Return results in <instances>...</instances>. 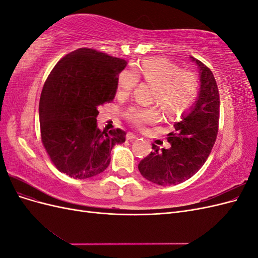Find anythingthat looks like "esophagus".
Here are the masks:
<instances>
[{
    "instance_id": "esophagus-1",
    "label": "esophagus",
    "mask_w": 258,
    "mask_h": 258,
    "mask_svg": "<svg viewBox=\"0 0 258 258\" xmlns=\"http://www.w3.org/2000/svg\"><path fill=\"white\" fill-rule=\"evenodd\" d=\"M138 139V136L134 135L132 132H128L127 134V140H129V141H134V140Z\"/></svg>"
}]
</instances>
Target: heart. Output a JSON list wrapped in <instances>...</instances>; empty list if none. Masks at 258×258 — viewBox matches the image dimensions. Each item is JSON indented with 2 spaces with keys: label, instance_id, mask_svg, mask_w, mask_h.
Listing matches in <instances>:
<instances>
[{
  "label": "heart",
  "instance_id": "1",
  "mask_svg": "<svg viewBox=\"0 0 258 258\" xmlns=\"http://www.w3.org/2000/svg\"><path fill=\"white\" fill-rule=\"evenodd\" d=\"M140 79L155 86L153 100L159 102L170 116L185 112L198 96L197 76L190 71H182L166 59H146L132 70H124L118 79L119 93L128 95L137 87ZM123 115L130 123L140 128L159 121L161 117L157 108L138 105L128 107Z\"/></svg>",
  "mask_w": 258,
  "mask_h": 258
}]
</instances>
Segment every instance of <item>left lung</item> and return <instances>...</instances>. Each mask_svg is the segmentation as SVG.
<instances>
[{
  "mask_svg": "<svg viewBox=\"0 0 258 258\" xmlns=\"http://www.w3.org/2000/svg\"><path fill=\"white\" fill-rule=\"evenodd\" d=\"M200 70V92L196 104L182 115L168 135L170 148L152 144L153 152L139 163L148 181L161 186L176 185L196 174L215 144L220 121V93L211 70L191 57Z\"/></svg>",
  "mask_w": 258,
  "mask_h": 258,
  "instance_id": "1",
  "label": "left lung"
}]
</instances>
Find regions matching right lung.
Wrapping results in <instances>:
<instances>
[{"label":"right lung","mask_w":258,"mask_h":258,"mask_svg":"<svg viewBox=\"0 0 258 258\" xmlns=\"http://www.w3.org/2000/svg\"><path fill=\"white\" fill-rule=\"evenodd\" d=\"M127 61L79 48L54 66L40 99L42 143L53 166L73 178L96 176L108 167L111 151L126 132L97 127L98 107L114 100Z\"/></svg>","instance_id":"add662e5"}]
</instances>
